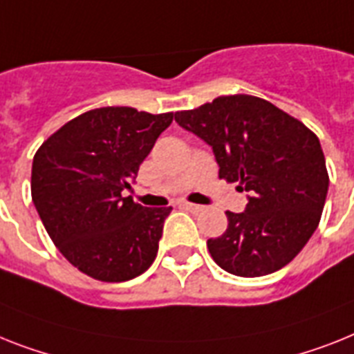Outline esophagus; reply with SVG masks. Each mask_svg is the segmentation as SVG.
<instances>
[{"mask_svg":"<svg viewBox=\"0 0 354 354\" xmlns=\"http://www.w3.org/2000/svg\"><path fill=\"white\" fill-rule=\"evenodd\" d=\"M186 212H192V213H201L204 209V206H198V204H192V203H183L180 204Z\"/></svg>","mask_w":354,"mask_h":354,"instance_id":"1","label":"esophagus"}]
</instances>
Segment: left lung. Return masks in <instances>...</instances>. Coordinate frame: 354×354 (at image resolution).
<instances>
[{"label":"left lung","mask_w":354,"mask_h":354,"mask_svg":"<svg viewBox=\"0 0 354 354\" xmlns=\"http://www.w3.org/2000/svg\"><path fill=\"white\" fill-rule=\"evenodd\" d=\"M213 148L218 177L250 192L246 209L226 212L227 230L209 255L236 277L279 271L299 255L322 217L329 175L318 137L266 99L236 93L175 113Z\"/></svg>","instance_id":"1"}]
</instances>
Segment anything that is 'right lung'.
<instances>
[{
    "instance_id": "1",
    "label": "right lung",
    "mask_w": 354,
    "mask_h": 354,
    "mask_svg": "<svg viewBox=\"0 0 354 354\" xmlns=\"http://www.w3.org/2000/svg\"><path fill=\"white\" fill-rule=\"evenodd\" d=\"M174 113L104 106L52 133L32 162V201L66 261L101 282H124L156 261L168 208L122 197Z\"/></svg>"
}]
</instances>
